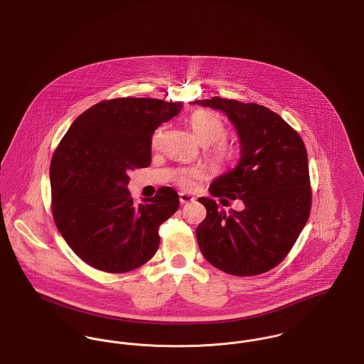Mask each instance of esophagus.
Segmentation results:
<instances>
[{
    "label": "esophagus",
    "mask_w": 364,
    "mask_h": 364,
    "mask_svg": "<svg viewBox=\"0 0 364 364\" xmlns=\"http://www.w3.org/2000/svg\"><path fill=\"white\" fill-rule=\"evenodd\" d=\"M178 199L181 203H188V202H193L194 200V196H188L186 193H180L178 194Z\"/></svg>",
    "instance_id": "obj_1"
}]
</instances>
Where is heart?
I'll list each match as a JSON object with an SVG mask.
<instances>
[{"label":"heart","mask_w":364,"mask_h":364,"mask_svg":"<svg viewBox=\"0 0 364 364\" xmlns=\"http://www.w3.org/2000/svg\"><path fill=\"white\" fill-rule=\"evenodd\" d=\"M190 127L196 134L198 141L205 145V154L208 161L215 168H225L235 156L234 145L225 140L227 127L223 119L218 113L212 111H196L190 116ZM164 134V127L156 129L152 136V146L156 148ZM203 177L202 170L198 168H180L174 181L181 188L190 190L196 186V181Z\"/></svg>","instance_id":"heart-1"}]
</instances>
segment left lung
Instances as JSON below:
<instances>
[{
  "label": "left lung",
  "instance_id": "8db88e82",
  "mask_svg": "<svg viewBox=\"0 0 364 364\" xmlns=\"http://www.w3.org/2000/svg\"><path fill=\"white\" fill-rule=\"evenodd\" d=\"M194 104L220 109L235 126L241 158L210 184L218 198H240L245 209L225 213L198 198L206 218L196 227L205 259L227 274L250 277L276 267L292 250L311 208L305 144L280 114L257 104L213 97ZM227 200V199H223Z\"/></svg>",
  "mask_w": 364,
  "mask_h": 364
}]
</instances>
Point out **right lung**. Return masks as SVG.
<instances>
[{"label": "right lung", "instance_id": "1", "mask_svg": "<svg viewBox=\"0 0 364 364\" xmlns=\"http://www.w3.org/2000/svg\"><path fill=\"white\" fill-rule=\"evenodd\" d=\"M181 102L113 98L82 113L51 159V210L63 240L83 262L127 273L158 251L159 227L178 209V196L161 187L136 205L129 171L148 168L154 132L178 114Z\"/></svg>", "mask_w": 364, "mask_h": 364}]
</instances>
